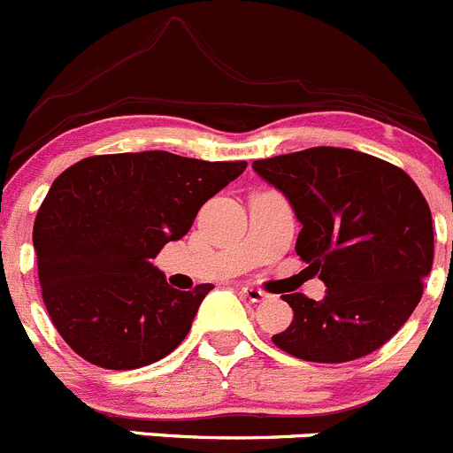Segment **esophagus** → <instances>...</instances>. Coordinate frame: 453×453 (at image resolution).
Segmentation results:
<instances>
[{"label":"esophagus","instance_id":"obj_1","mask_svg":"<svg viewBox=\"0 0 453 453\" xmlns=\"http://www.w3.org/2000/svg\"><path fill=\"white\" fill-rule=\"evenodd\" d=\"M242 295H244V297L249 299V302H253V303H259V302H264V299H266V293H264V290H259V288H253V286H246V288H242Z\"/></svg>","mask_w":453,"mask_h":453}]
</instances>
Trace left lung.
<instances>
[{"label":"left lung","mask_w":453,"mask_h":453,"mask_svg":"<svg viewBox=\"0 0 453 453\" xmlns=\"http://www.w3.org/2000/svg\"><path fill=\"white\" fill-rule=\"evenodd\" d=\"M302 222L299 257L326 284L321 302L281 295L295 317L273 334L280 350L315 364L361 359L401 330L432 271V211L396 165L342 147L255 160Z\"/></svg>","instance_id":"left-lung-1"}]
</instances>
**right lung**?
<instances>
[{
    "mask_svg": "<svg viewBox=\"0 0 453 453\" xmlns=\"http://www.w3.org/2000/svg\"><path fill=\"white\" fill-rule=\"evenodd\" d=\"M244 169L138 151L89 156L52 182L33 244L46 311L76 355L134 370L180 346L213 286L172 288L151 259Z\"/></svg>",
    "mask_w": 453,
    "mask_h": 453,
    "instance_id": "add662e5",
    "label": "right lung"
}]
</instances>
